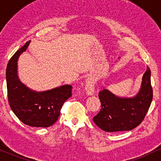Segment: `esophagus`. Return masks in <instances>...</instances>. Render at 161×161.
I'll use <instances>...</instances> for the list:
<instances>
[{
	"mask_svg": "<svg viewBox=\"0 0 161 161\" xmlns=\"http://www.w3.org/2000/svg\"><path fill=\"white\" fill-rule=\"evenodd\" d=\"M95 90V83L93 79L88 78L86 80L85 91L87 95H93Z\"/></svg>",
	"mask_w": 161,
	"mask_h": 161,
	"instance_id": "34e87169",
	"label": "esophagus"
}]
</instances>
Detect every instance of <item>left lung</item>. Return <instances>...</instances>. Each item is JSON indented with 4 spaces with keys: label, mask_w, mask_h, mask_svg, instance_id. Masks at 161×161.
Wrapping results in <instances>:
<instances>
[{
    "label": "left lung",
    "mask_w": 161,
    "mask_h": 161,
    "mask_svg": "<svg viewBox=\"0 0 161 161\" xmlns=\"http://www.w3.org/2000/svg\"><path fill=\"white\" fill-rule=\"evenodd\" d=\"M152 98L151 70L147 66L140 91L132 98H121L106 89L99 92L101 109L93 120L98 127L108 132L130 131L144 120Z\"/></svg>",
    "instance_id": "obj_1"
}]
</instances>
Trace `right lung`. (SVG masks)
Segmentation results:
<instances>
[{
	"label": "right lung",
	"instance_id": "obj_1",
	"mask_svg": "<svg viewBox=\"0 0 161 161\" xmlns=\"http://www.w3.org/2000/svg\"><path fill=\"white\" fill-rule=\"evenodd\" d=\"M30 42H26L8 61L6 69L8 102L23 123L32 127H49L58 120L63 104L72 96V86L64 85L38 93L21 83L17 76V60Z\"/></svg>",
	"mask_w": 161,
	"mask_h": 161
}]
</instances>
